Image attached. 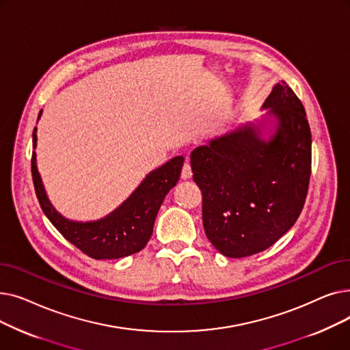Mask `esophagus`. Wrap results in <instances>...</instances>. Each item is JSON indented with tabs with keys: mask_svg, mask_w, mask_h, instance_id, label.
<instances>
[{
	"mask_svg": "<svg viewBox=\"0 0 350 350\" xmlns=\"http://www.w3.org/2000/svg\"><path fill=\"white\" fill-rule=\"evenodd\" d=\"M191 176H193V172H191L190 163H185V165H183V169H181V178L189 180V178H191Z\"/></svg>",
	"mask_w": 350,
	"mask_h": 350,
	"instance_id": "obj_1",
	"label": "esophagus"
}]
</instances>
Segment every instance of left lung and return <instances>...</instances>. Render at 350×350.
<instances>
[{"label":"left lung","mask_w":350,"mask_h":350,"mask_svg":"<svg viewBox=\"0 0 350 350\" xmlns=\"http://www.w3.org/2000/svg\"><path fill=\"white\" fill-rule=\"evenodd\" d=\"M262 109L277 120L268 140L261 124L248 123L190 154L206 235L230 258L277 243L295 224L308 194L312 139L302 102L281 82Z\"/></svg>","instance_id":"left-lung-1"}]
</instances>
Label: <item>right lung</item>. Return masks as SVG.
Returning <instances> with one entry per match:
<instances>
[{
	"label": "right lung",
	"mask_w": 350,
	"mask_h": 350,
	"mask_svg": "<svg viewBox=\"0 0 350 350\" xmlns=\"http://www.w3.org/2000/svg\"><path fill=\"white\" fill-rule=\"evenodd\" d=\"M42 110L40 112V116ZM38 116V119H40ZM36 147V127L32 133ZM185 157L177 156L147 174L140 186L115 211L96 221H72L53 208L46 197L32 152L31 170L36 198L49 221L66 240L95 260H116L143 250L150 240L163 200L178 181Z\"/></svg>",
	"instance_id": "obj_1"
}]
</instances>
